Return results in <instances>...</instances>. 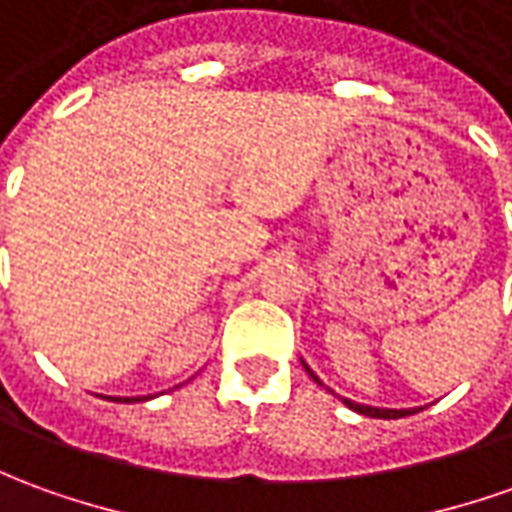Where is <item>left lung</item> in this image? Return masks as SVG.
Wrapping results in <instances>:
<instances>
[{
    "instance_id": "left-lung-1",
    "label": "left lung",
    "mask_w": 512,
    "mask_h": 512,
    "mask_svg": "<svg viewBox=\"0 0 512 512\" xmlns=\"http://www.w3.org/2000/svg\"><path fill=\"white\" fill-rule=\"evenodd\" d=\"M305 370H308V375L314 378L316 384H322L319 378H316V373L305 364ZM344 403L353 409V412H358V415H367V417H381V420H395V417H406V415H415L417 409H378V406H364V403H356V401H347L344 398Z\"/></svg>"
}]
</instances>
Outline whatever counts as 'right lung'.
<instances>
[{
  "label": "right lung",
  "instance_id": "add662e5",
  "mask_svg": "<svg viewBox=\"0 0 512 512\" xmlns=\"http://www.w3.org/2000/svg\"><path fill=\"white\" fill-rule=\"evenodd\" d=\"M117 403H134V401H142V398H114Z\"/></svg>",
  "mask_w": 512,
  "mask_h": 512
}]
</instances>
